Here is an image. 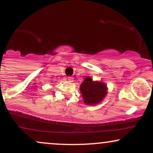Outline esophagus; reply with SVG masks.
I'll list each match as a JSON object with an SVG mask.
<instances>
[{
	"instance_id": "obj_1",
	"label": "esophagus",
	"mask_w": 153,
	"mask_h": 153,
	"mask_svg": "<svg viewBox=\"0 0 153 153\" xmlns=\"http://www.w3.org/2000/svg\"><path fill=\"white\" fill-rule=\"evenodd\" d=\"M68 81L69 82H73V80H74V78H73V77H72V76H69L68 78Z\"/></svg>"
}]
</instances>
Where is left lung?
Returning <instances> with one entry per match:
<instances>
[{
  "label": "left lung",
  "mask_w": 153,
  "mask_h": 153,
  "mask_svg": "<svg viewBox=\"0 0 153 153\" xmlns=\"http://www.w3.org/2000/svg\"><path fill=\"white\" fill-rule=\"evenodd\" d=\"M80 92L83 102L86 105H96L103 101L107 95L108 88L106 83L93 81L91 76H86L80 85Z\"/></svg>",
  "instance_id": "1"
}]
</instances>
